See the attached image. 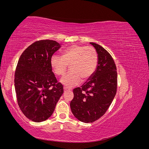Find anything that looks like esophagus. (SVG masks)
<instances>
[{"mask_svg": "<svg viewBox=\"0 0 149 149\" xmlns=\"http://www.w3.org/2000/svg\"><path fill=\"white\" fill-rule=\"evenodd\" d=\"M63 89H64V91H68V89L66 88H63Z\"/></svg>", "mask_w": 149, "mask_h": 149, "instance_id": "obj_1", "label": "esophagus"}]
</instances>
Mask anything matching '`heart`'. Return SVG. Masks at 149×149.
Listing matches in <instances>:
<instances>
[{
    "label": "heart",
    "instance_id": "heart-1",
    "mask_svg": "<svg viewBox=\"0 0 149 149\" xmlns=\"http://www.w3.org/2000/svg\"><path fill=\"white\" fill-rule=\"evenodd\" d=\"M49 62L54 73L59 76L63 74L70 65L71 71L63 76L60 83L70 88L91 77L97 67V55L92 47L74 45L66 48L62 56L53 55Z\"/></svg>",
    "mask_w": 149,
    "mask_h": 149
}]
</instances>
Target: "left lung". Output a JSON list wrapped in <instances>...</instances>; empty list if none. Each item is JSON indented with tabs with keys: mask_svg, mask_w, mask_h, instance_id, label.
<instances>
[{
	"mask_svg": "<svg viewBox=\"0 0 149 149\" xmlns=\"http://www.w3.org/2000/svg\"><path fill=\"white\" fill-rule=\"evenodd\" d=\"M97 54V64L93 76L81 88L73 89L70 102L72 113L84 123L102 117L110 106L117 91V71L114 60L100 45L90 43Z\"/></svg>",
	"mask_w": 149,
	"mask_h": 149,
	"instance_id": "obj_1",
	"label": "left lung"
}]
</instances>
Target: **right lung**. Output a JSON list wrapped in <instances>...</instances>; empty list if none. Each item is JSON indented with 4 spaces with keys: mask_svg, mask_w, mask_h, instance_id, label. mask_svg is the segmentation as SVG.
I'll list each match as a JSON object with an SVG mask.
<instances>
[{
    "mask_svg": "<svg viewBox=\"0 0 149 149\" xmlns=\"http://www.w3.org/2000/svg\"><path fill=\"white\" fill-rule=\"evenodd\" d=\"M61 45L54 40L35 42L22 53L16 68L14 84L18 104L35 123L46 120L63 93L50 66V58Z\"/></svg>",
    "mask_w": 149,
    "mask_h": 149,
    "instance_id": "add662e5",
    "label": "right lung"
}]
</instances>
